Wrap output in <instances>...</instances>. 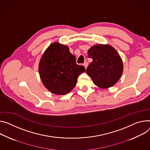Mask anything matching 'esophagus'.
Wrapping results in <instances>:
<instances>
[{"mask_svg":"<svg viewBox=\"0 0 150 150\" xmlns=\"http://www.w3.org/2000/svg\"><path fill=\"white\" fill-rule=\"evenodd\" d=\"M83 65H84V66L85 67L86 69H87V66H88V63H87V62H85L84 63Z\"/></svg>","mask_w":150,"mask_h":150,"instance_id":"esophagus-1","label":"esophagus"}]
</instances>
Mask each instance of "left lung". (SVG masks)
Masks as SVG:
<instances>
[{
  "label": "left lung",
  "mask_w": 150,
  "mask_h": 150,
  "mask_svg": "<svg viewBox=\"0 0 150 150\" xmlns=\"http://www.w3.org/2000/svg\"><path fill=\"white\" fill-rule=\"evenodd\" d=\"M88 56L93 62L86 73L95 85L107 88L117 83L123 71V64L114 48L108 44L94 45L88 50Z\"/></svg>",
  "instance_id": "1"
}]
</instances>
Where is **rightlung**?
Segmentation results:
<instances>
[{"label":"right lung","instance_id":"right-lung-1","mask_svg":"<svg viewBox=\"0 0 150 150\" xmlns=\"http://www.w3.org/2000/svg\"><path fill=\"white\" fill-rule=\"evenodd\" d=\"M38 71L44 86L50 91L63 95L75 87L78 76L85 71V67L76 63L75 56L67 45L54 42L44 52Z\"/></svg>","mask_w":150,"mask_h":150}]
</instances>
